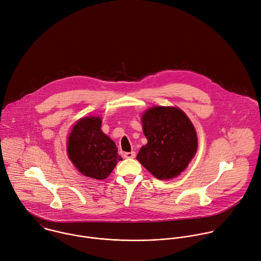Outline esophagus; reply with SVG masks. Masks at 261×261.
<instances>
[{"instance_id": "1", "label": "esophagus", "mask_w": 261, "mask_h": 261, "mask_svg": "<svg viewBox=\"0 0 261 261\" xmlns=\"http://www.w3.org/2000/svg\"><path fill=\"white\" fill-rule=\"evenodd\" d=\"M135 156H136L135 152H129V153H125V154H124V157L127 158V159H132V158H134Z\"/></svg>"}]
</instances>
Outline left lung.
Masks as SVG:
<instances>
[{
  "label": "left lung",
  "instance_id": "8db88e82",
  "mask_svg": "<svg viewBox=\"0 0 261 261\" xmlns=\"http://www.w3.org/2000/svg\"><path fill=\"white\" fill-rule=\"evenodd\" d=\"M141 122L147 143L136 159L159 179L179 175L197 151V134L187 115L177 107L154 106Z\"/></svg>",
  "mask_w": 261,
  "mask_h": 261
}]
</instances>
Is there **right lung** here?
<instances>
[{
    "label": "right lung",
    "instance_id": "right-lung-1",
    "mask_svg": "<svg viewBox=\"0 0 261 261\" xmlns=\"http://www.w3.org/2000/svg\"><path fill=\"white\" fill-rule=\"evenodd\" d=\"M101 118L86 117L74 124L68 137V157L79 171L96 179L106 178L122 160L118 147L101 130Z\"/></svg>",
    "mask_w": 261,
    "mask_h": 261
}]
</instances>
